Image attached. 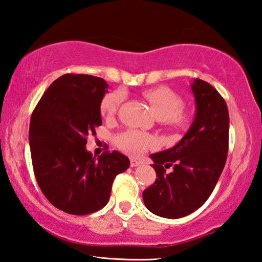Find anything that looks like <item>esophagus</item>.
<instances>
[{"label": "esophagus", "mask_w": 262, "mask_h": 262, "mask_svg": "<svg viewBox=\"0 0 262 262\" xmlns=\"http://www.w3.org/2000/svg\"><path fill=\"white\" fill-rule=\"evenodd\" d=\"M130 164H131L132 168L138 167V166H140V164H141V161H139V160H137V159H131L130 160Z\"/></svg>", "instance_id": "34e87169"}]
</instances>
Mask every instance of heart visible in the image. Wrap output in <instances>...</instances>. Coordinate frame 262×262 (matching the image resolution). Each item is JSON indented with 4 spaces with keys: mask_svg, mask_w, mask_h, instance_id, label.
I'll list each match as a JSON object with an SVG mask.
<instances>
[{
    "mask_svg": "<svg viewBox=\"0 0 262 262\" xmlns=\"http://www.w3.org/2000/svg\"><path fill=\"white\" fill-rule=\"evenodd\" d=\"M148 101L153 113L159 121H163L173 126H183L187 122L186 114L183 112L184 101L175 92L167 87L148 90L144 93ZM124 101L122 91H115L107 93L101 101V113L104 117L112 118L118 112ZM155 144L152 136L139 130H126L117 137V145L123 152L131 155H140Z\"/></svg>",
    "mask_w": 262,
    "mask_h": 262,
    "instance_id": "b5f03b06",
    "label": "heart"
}]
</instances>
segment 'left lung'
Masks as SVG:
<instances>
[{
  "label": "left lung",
  "instance_id": "1",
  "mask_svg": "<svg viewBox=\"0 0 262 262\" xmlns=\"http://www.w3.org/2000/svg\"><path fill=\"white\" fill-rule=\"evenodd\" d=\"M195 101L194 121L173 147L150 159L157 181L143 192L149 212L181 219L201 207L212 194L227 161L229 113L224 99L207 81L191 84ZM173 166L167 174L165 169Z\"/></svg>",
  "mask_w": 262,
  "mask_h": 262
}]
</instances>
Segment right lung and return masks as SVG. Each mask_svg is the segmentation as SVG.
<instances>
[{"label":"right lung","mask_w":262,"mask_h":262,"mask_svg":"<svg viewBox=\"0 0 262 262\" xmlns=\"http://www.w3.org/2000/svg\"><path fill=\"white\" fill-rule=\"evenodd\" d=\"M108 87L99 77L63 75L32 114L29 139L36 182L49 203L69 214L104 207L115 177L130 166L116 150L95 159L86 149L87 136H95L102 124L100 105Z\"/></svg>","instance_id":"1"}]
</instances>
